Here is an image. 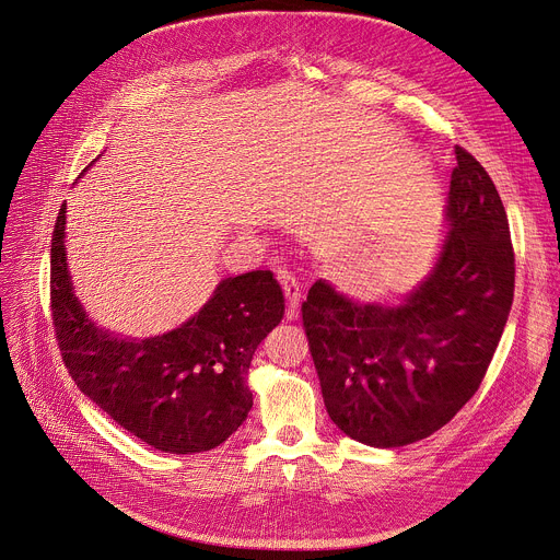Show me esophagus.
Returning a JSON list of instances; mask_svg holds the SVG:
<instances>
[{
  "instance_id": "esophagus-1",
  "label": "esophagus",
  "mask_w": 560,
  "mask_h": 560,
  "mask_svg": "<svg viewBox=\"0 0 560 560\" xmlns=\"http://www.w3.org/2000/svg\"><path fill=\"white\" fill-rule=\"evenodd\" d=\"M277 279L281 281V288H283V292H285V299H288V303L292 306L290 315H294V308L299 306V301H301V283H299V279H296L290 270H285V268H279V270H277Z\"/></svg>"
}]
</instances>
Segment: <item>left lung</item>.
Segmentation results:
<instances>
[{
    "mask_svg": "<svg viewBox=\"0 0 560 560\" xmlns=\"http://www.w3.org/2000/svg\"><path fill=\"white\" fill-rule=\"evenodd\" d=\"M446 238L431 272L397 303L358 301L326 279L301 315L330 420L393 448L442 429L478 390L514 301V247L498 189L455 147Z\"/></svg>",
    "mask_w": 560,
    "mask_h": 560,
    "instance_id": "obj_1",
    "label": "left lung"
}]
</instances>
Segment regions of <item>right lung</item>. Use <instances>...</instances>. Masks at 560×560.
<instances>
[{
  "mask_svg": "<svg viewBox=\"0 0 560 560\" xmlns=\"http://www.w3.org/2000/svg\"><path fill=\"white\" fill-rule=\"evenodd\" d=\"M62 206L50 243V311L78 388L122 429L165 453L223 444L247 418L252 354L281 324L270 270L223 279L191 319L156 337H122L91 322L73 292Z\"/></svg>",
  "mask_w": 560,
  "mask_h": 560,
  "instance_id": "right-lung-1",
  "label": "right lung"
}]
</instances>
